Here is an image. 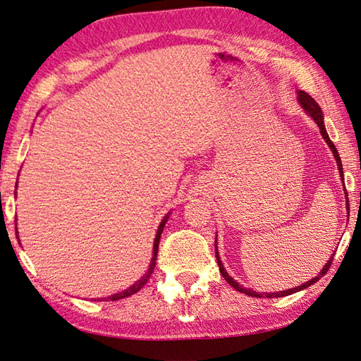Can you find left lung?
<instances>
[{
    "mask_svg": "<svg viewBox=\"0 0 361 361\" xmlns=\"http://www.w3.org/2000/svg\"><path fill=\"white\" fill-rule=\"evenodd\" d=\"M298 101H300V104H301V107L302 109L306 111V114L307 116H311L312 118H314V122L317 123V126L320 128V135H322V137L325 139V142L328 144V147L331 149V152H333V155H334V160H336V163H338V169H339V177H341V180H344V173H343V163H341V158H339V154H338V150H336V147H334V144L331 142V139H330V136H328V133H326V128H325V122H324V112H322V107L317 104V101H315L311 94H307L306 92H298ZM344 192H345V207H349V200H347V190L344 188ZM216 257H217V263H219V269H220V274H222L224 277H225V281L230 283V286L233 287V288H236L238 292H241V293H245V295H249V296H255V298H281V296H287V295H292V293H296V292H300V290H302V288H307V287H311L314 282H317L322 276H324L326 271H328V268H330V264H331V262H333V257H330V260H328L326 263H325V267H324V269L320 271V274H317L314 277V279H311V281H307V282H305L302 283V286H300V287H295V288H288V290H282V292H276V293H258V292H254V290H250V288H245V287H243L241 283L239 282H236L235 279H233V277L226 273V269L224 268V264H222V260H220V257H219V250H217V238H216Z\"/></svg>",
    "mask_w": 361,
    "mask_h": 361,
    "instance_id": "1",
    "label": "left lung"
}]
</instances>
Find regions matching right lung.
<instances>
[{
	"label": "right lung",
	"mask_w": 361,
	"mask_h": 361,
	"mask_svg": "<svg viewBox=\"0 0 361 361\" xmlns=\"http://www.w3.org/2000/svg\"><path fill=\"white\" fill-rule=\"evenodd\" d=\"M16 188H17V185H16ZM169 214L171 212H168L166 216L163 217V220L160 222V225H158V230H157V235H155V241H154V252H152V260H150V264H149V269H147V273H145L141 279L139 281H136L135 283H133L131 287H128L126 290H123V292H120V293H116V295H111V296H107V298H98V301H117V300H122V298H126V296H131V295H135V293H137L139 290H141L145 283H147V281L150 279V276H152V273H154V268H155V262H157V254H158V244H160V236H161V233H163V228H164V225H166V222H168V219H169ZM17 230V228H16ZM17 233V231H16Z\"/></svg>",
	"instance_id": "obj_1"
}]
</instances>
